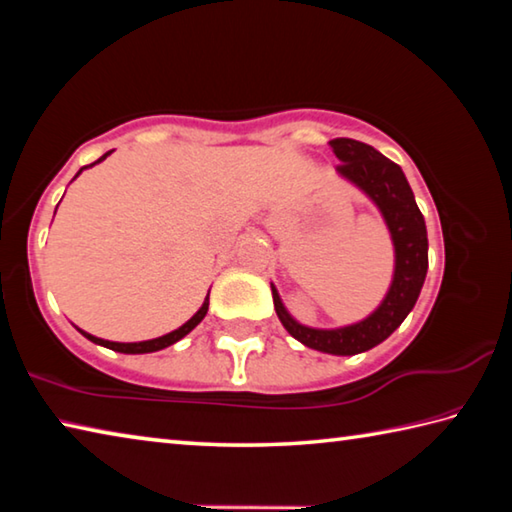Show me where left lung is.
<instances>
[{
  "mask_svg": "<svg viewBox=\"0 0 512 512\" xmlns=\"http://www.w3.org/2000/svg\"><path fill=\"white\" fill-rule=\"evenodd\" d=\"M329 146L341 160L336 173L361 189L377 205L379 214L384 216L395 250L391 287L370 316L359 320V323L334 329L298 323L284 307L275 284H271V291L277 318L282 320L284 329L293 339L311 350L352 357V354L366 352L386 341L402 325V320L411 314L415 302H418L424 277H427L429 241L427 225H424V216L415 203L409 180L393 160L372 149L370 144L350 140V137H336Z\"/></svg>",
  "mask_w": 512,
  "mask_h": 512,
  "instance_id": "obj_1",
  "label": "left lung"
}]
</instances>
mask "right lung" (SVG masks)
<instances>
[{
	"instance_id": "add662e5",
	"label": "right lung",
	"mask_w": 512,
	"mask_h": 512,
	"mask_svg": "<svg viewBox=\"0 0 512 512\" xmlns=\"http://www.w3.org/2000/svg\"><path fill=\"white\" fill-rule=\"evenodd\" d=\"M110 153H112V151L103 153L97 162L88 164V167H94V164H99L101 160H106ZM88 167H83V169H88ZM83 169H81V171H83ZM81 171L76 173V176H81ZM76 176H74V178H76ZM207 307H210V293H207V298L203 300L201 309H198L196 314H194L192 318H189L185 325H180L178 329H173V332L164 334V336H158V339H151V341H140V343H117V341H106V339H99V336H92V334H88V332H83V329H79V332L85 336V339H90L92 343L103 345V348H108V350H115V352H124V354H146V352H158V350L169 348V345H173V343H178L180 339H183V336H187L189 332H192V329H194V327H196L198 323H201V320L205 318V314H207Z\"/></svg>"
}]
</instances>
